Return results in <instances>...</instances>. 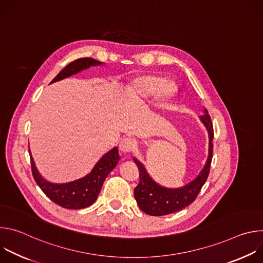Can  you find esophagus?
<instances>
[{
	"instance_id": "1",
	"label": "esophagus",
	"mask_w": 263,
	"mask_h": 263,
	"mask_svg": "<svg viewBox=\"0 0 263 263\" xmlns=\"http://www.w3.org/2000/svg\"><path fill=\"white\" fill-rule=\"evenodd\" d=\"M119 146H120V151L122 153H130L135 147V141L131 137H125L124 139L121 140Z\"/></svg>"
}]
</instances>
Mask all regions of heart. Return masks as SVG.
I'll use <instances>...</instances> for the list:
<instances>
[{
  "mask_svg": "<svg viewBox=\"0 0 263 263\" xmlns=\"http://www.w3.org/2000/svg\"><path fill=\"white\" fill-rule=\"evenodd\" d=\"M132 87L139 98L147 99L157 95V99L163 104L170 102L177 91L172 81L157 73L138 74L132 81Z\"/></svg>",
  "mask_w": 263,
  "mask_h": 263,
  "instance_id": "b5f03b06",
  "label": "heart"
}]
</instances>
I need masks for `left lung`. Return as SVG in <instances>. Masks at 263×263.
Instances as JSON below:
<instances>
[{"label": "left lung", "mask_w": 263, "mask_h": 263, "mask_svg": "<svg viewBox=\"0 0 263 263\" xmlns=\"http://www.w3.org/2000/svg\"><path fill=\"white\" fill-rule=\"evenodd\" d=\"M203 112L204 114L200 117V120L208 132V156L199 175L190 183L178 189L164 187L149 176L145 166L139 160L135 157L133 158V161L139 168V183L134 190V197L139 208L144 213L153 216H161L177 212L192 204L199 195L209 175L213 148L212 123L205 108Z\"/></svg>", "instance_id": "8db88e82"}]
</instances>
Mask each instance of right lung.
Here are the masks:
<instances>
[{
  "label": "right lung",
  "mask_w": 263,
  "mask_h": 263,
  "mask_svg": "<svg viewBox=\"0 0 263 263\" xmlns=\"http://www.w3.org/2000/svg\"><path fill=\"white\" fill-rule=\"evenodd\" d=\"M102 64L104 63L93 58L77 59L66 65L51 83L68 78L91 66H99ZM29 154L31 158L32 174L37 185L41 187V190L51 201L66 209H82L92 205L101 192L108 174L117 166L120 160L119 148L118 146H115L102 156L91 172L86 176L67 183H53L46 180L37 170L30 149Z\"/></svg>",
  "instance_id": "add662e5"
}]
</instances>
